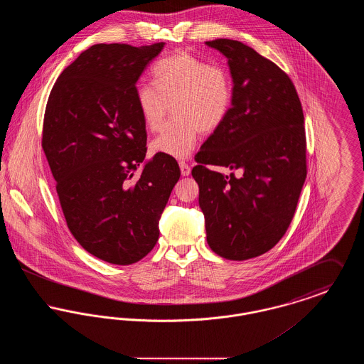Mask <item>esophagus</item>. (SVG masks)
Masks as SVG:
<instances>
[{
    "label": "esophagus",
    "instance_id": "1",
    "mask_svg": "<svg viewBox=\"0 0 364 364\" xmlns=\"http://www.w3.org/2000/svg\"><path fill=\"white\" fill-rule=\"evenodd\" d=\"M180 171H181L183 176H188L191 173L190 165L186 164V162H180Z\"/></svg>",
    "mask_w": 364,
    "mask_h": 364
}]
</instances>
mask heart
Segmentation results:
<instances>
[{
  "mask_svg": "<svg viewBox=\"0 0 364 364\" xmlns=\"http://www.w3.org/2000/svg\"><path fill=\"white\" fill-rule=\"evenodd\" d=\"M156 86L139 83L135 101L141 120L150 131H159L173 106L177 117L151 143L156 154L188 158L198 134L215 131L226 119L232 98V77L225 67L208 63L184 50L156 61Z\"/></svg>",
  "mask_w": 364,
  "mask_h": 364,
  "instance_id": "1",
  "label": "heart"
}]
</instances>
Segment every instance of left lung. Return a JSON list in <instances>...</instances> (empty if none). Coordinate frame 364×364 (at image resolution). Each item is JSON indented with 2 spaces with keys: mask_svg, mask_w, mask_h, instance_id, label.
<instances>
[{
  "mask_svg": "<svg viewBox=\"0 0 364 364\" xmlns=\"http://www.w3.org/2000/svg\"><path fill=\"white\" fill-rule=\"evenodd\" d=\"M206 45L228 58L233 98L192 177L210 248L225 259H251L272 250L294 218L307 176L303 109L292 80L273 61L233 39ZM206 164L243 174L224 176Z\"/></svg>",
  "mask_w": 364,
  "mask_h": 364,
  "instance_id": "left-lung-1",
  "label": "left lung"
}]
</instances>
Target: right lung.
Listing matches in <instances>:
<instances>
[{"mask_svg": "<svg viewBox=\"0 0 364 364\" xmlns=\"http://www.w3.org/2000/svg\"><path fill=\"white\" fill-rule=\"evenodd\" d=\"M164 45L91 46L58 76L45 110L42 149L67 225L87 252L113 264L154 248L180 178L176 159L156 154L132 180L147 151L136 82Z\"/></svg>", "mask_w": 364, "mask_h": 364, "instance_id": "add662e5", "label": "right lung"}]
</instances>
